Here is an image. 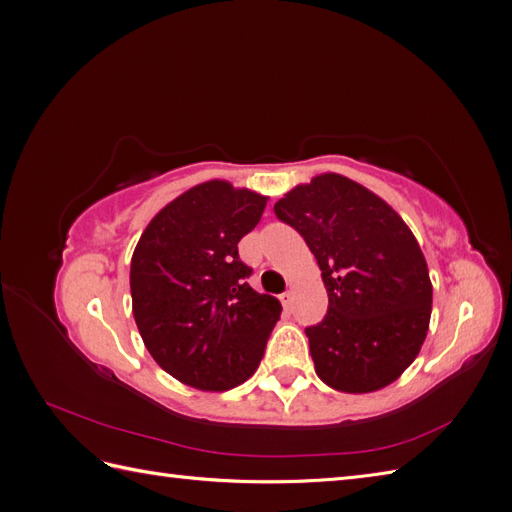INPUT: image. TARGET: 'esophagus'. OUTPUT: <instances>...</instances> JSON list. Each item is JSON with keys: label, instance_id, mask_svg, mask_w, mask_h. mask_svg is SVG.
I'll list each match as a JSON object with an SVG mask.
<instances>
[{"label": "esophagus", "instance_id": "1", "mask_svg": "<svg viewBox=\"0 0 512 512\" xmlns=\"http://www.w3.org/2000/svg\"><path fill=\"white\" fill-rule=\"evenodd\" d=\"M280 299H282L284 307H286V309H290V307H292V299H294L292 290H286V292H282V294H280Z\"/></svg>", "mask_w": 512, "mask_h": 512}]
</instances>
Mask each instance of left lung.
<instances>
[{"label": "left lung", "mask_w": 512, "mask_h": 512, "mask_svg": "<svg viewBox=\"0 0 512 512\" xmlns=\"http://www.w3.org/2000/svg\"><path fill=\"white\" fill-rule=\"evenodd\" d=\"M318 260L329 309L307 327L318 378L342 393H371L412 365L427 337L431 280L416 237L380 196L324 173L273 207Z\"/></svg>", "instance_id": "8db88e82"}]
</instances>
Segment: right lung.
I'll return each mask as SVG.
<instances>
[{"label": "right lung", "mask_w": 512, "mask_h": 512, "mask_svg": "<svg viewBox=\"0 0 512 512\" xmlns=\"http://www.w3.org/2000/svg\"><path fill=\"white\" fill-rule=\"evenodd\" d=\"M267 196L228 181L200 183L168 203L136 243L132 314L166 374L200 391L250 378L282 305L245 277L239 241L254 230Z\"/></svg>", "instance_id": "1"}]
</instances>
